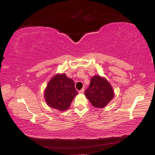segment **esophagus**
<instances>
[{
	"instance_id": "34e87169",
	"label": "esophagus",
	"mask_w": 155,
	"mask_h": 155,
	"mask_svg": "<svg viewBox=\"0 0 155 155\" xmlns=\"http://www.w3.org/2000/svg\"><path fill=\"white\" fill-rule=\"evenodd\" d=\"M84 91H85V90H84V88H82L81 90H80V91H79V94H83Z\"/></svg>"
}]
</instances>
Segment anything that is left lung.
<instances>
[{"label": "left lung", "mask_w": 155, "mask_h": 155, "mask_svg": "<svg viewBox=\"0 0 155 155\" xmlns=\"http://www.w3.org/2000/svg\"><path fill=\"white\" fill-rule=\"evenodd\" d=\"M85 95L94 107L103 108L113 98L114 92L106 79L95 76L92 78L90 85L85 90Z\"/></svg>", "instance_id": "8db88e82"}]
</instances>
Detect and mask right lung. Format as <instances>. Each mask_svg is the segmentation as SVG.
Returning <instances> with one entry per match:
<instances>
[{"mask_svg": "<svg viewBox=\"0 0 155 155\" xmlns=\"http://www.w3.org/2000/svg\"><path fill=\"white\" fill-rule=\"evenodd\" d=\"M72 79L65 74H57L51 79L45 92L46 102L59 110L68 109L78 91Z\"/></svg>", "mask_w": 155, "mask_h": 155, "instance_id": "right-lung-1", "label": "right lung"}]
</instances>
